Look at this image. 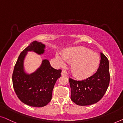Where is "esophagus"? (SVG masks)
<instances>
[{
	"instance_id": "1",
	"label": "esophagus",
	"mask_w": 123,
	"mask_h": 123,
	"mask_svg": "<svg viewBox=\"0 0 123 123\" xmlns=\"http://www.w3.org/2000/svg\"><path fill=\"white\" fill-rule=\"evenodd\" d=\"M61 75L62 76H66V72L65 71H62Z\"/></svg>"
}]
</instances>
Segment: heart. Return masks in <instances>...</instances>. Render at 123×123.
I'll list each match as a JSON object with an SVG mask.
<instances>
[{
    "instance_id": "heart-1",
    "label": "heart",
    "mask_w": 123,
    "mask_h": 123,
    "mask_svg": "<svg viewBox=\"0 0 123 123\" xmlns=\"http://www.w3.org/2000/svg\"><path fill=\"white\" fill-rule=\"evenodd\" d=\"M56 58L61 66H65L67 61L72 62L71 70L79 78L90 76L96 71L100 64L98 53L83 47L70 48L63 53H57Z\"/></svg>"
}]
</instances>
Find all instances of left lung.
<instances>
[{"mask_svg": "<svg viewBox=\"0 0 123 123\" xmlns=\"http://www.w3.org/2000/svg\"><path fill=\"white\" fill-rule=\"evenodd\" d=\"M100 55L99 67L94 75L81 81L69 79L71 99L76 104L86 106L98 103L108 89L110 82L109 63L103 53Z\"/></svg>", "mask_w": 123, "mask_h": 123, "instance_id": "obj_1", "label": "left lung"}]
</instances>
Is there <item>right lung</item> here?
Masks as SVG:
<instances>
[{
  "label": "right lung",
  "mask_w": 123,
  "mask_h": 123,
  "mask_svg": "<svg viewBox=\"0 0 123 123\" xmlns=\"http://www.w3.org/2000/svg\"><path fill=\"white\" fill-rule=\"evenodd\" d=\"M45 45L33 41L20 53L12 75L13 88L20 101L33 107H43L51 101L57 80L61 77V70L53 68L48 60H43L41 66L31 74L24 69V60L28 51L38 55L44 52Z\"/></svg>",
  "instance_id": "obj_1"
}]
</instances>
